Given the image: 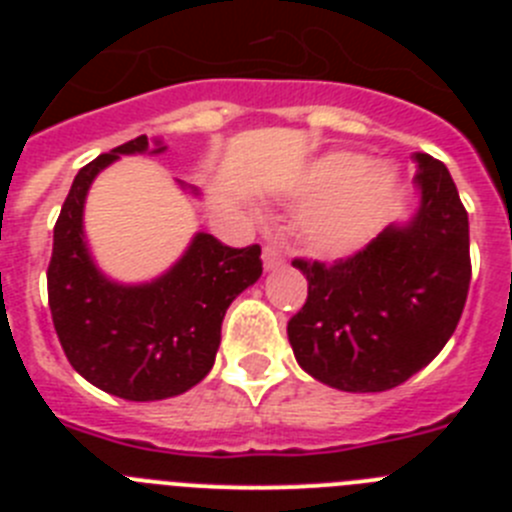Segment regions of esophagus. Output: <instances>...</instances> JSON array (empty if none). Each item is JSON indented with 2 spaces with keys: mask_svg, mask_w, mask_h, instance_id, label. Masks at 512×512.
Masks as SVG:
<instances>
[{
  "mask_svg": "<svg viewBox=\"0 0 512 512\" xmlns=\"http://www.w3.org/2000/svg\"><path fill=\"white\" fill-rule=\"evenodd\" d=\"M284 264V253L277 246H264V269H277Z\"/></svg>",
  "mask_w": 512,
  "mask_h": 512,
  "instance_id": "obj_1",
  "label": "esophagus"
}]
</instances>
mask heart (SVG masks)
<instances>
[{"instance_id": "b5f03b06", "label": "heart", "mask_w": 512, "mask_h": 512, "mask_svg": "<svg viewBox=\"0 0 512 512\" xmlns=\"http://www.w3.org/2000/svg\"><path fill=\"white\" fill-rule=\"evenodd\" d=\"M397 176L387 166L369 169L359 153H330L297 187L315 205L305 215V238L323 256H341L372 235L395 197Z\"/></svg>"}]
</instances>
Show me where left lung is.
<instances>
[{
    "mask_svg": "<svg viewBox=\"0 0 512 512\" xmlns=\"http://www.w3.org/2000/svg\"><path fill=\"white\" fill-rule=\"evenodd\" d=\"M418 215L333 264L295 259L307 300L287 323L297 364L343 392H384L420 372L456 330L472 259L449 169L418 156Z\"/></svg>",
    "mask_w": 512,
    "mask_h": 512,
    "instance_id": "left-lung-1",
    "label": "left lung"
}]
</instances>
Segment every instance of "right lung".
<instances>
[{
	"label": "right lung",
	"mask_w": 512,
	"mask_h": 512,
	"mask_svg": "<svg viewBox=\"0 0 512 512\" xmlns=\"http://www.w3.org/2000/svg\"><path fill=\"white\" fill-rule=\"evenodd\" d=\"M146 148L148 138L138 135L76 174L48 264V305L69 364L99 390L133 402L182 395L207 377L225 310L264 269L259 243L233 248L197 233L184 259L156 282L122 287L99 274L81 235L84 197L104 166Z\"/></svg>",
	"instance_id": "1"
}]
</instances>
